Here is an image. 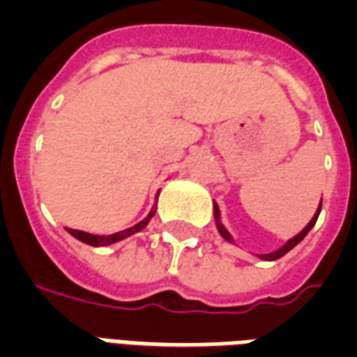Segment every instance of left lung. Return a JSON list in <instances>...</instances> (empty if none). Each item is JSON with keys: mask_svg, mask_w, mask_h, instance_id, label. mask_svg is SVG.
<instances>
[{"mask_svg": "<svg viewBox=\"0 0 357 357\" xmlns=\"http://www.w3.org/2000/svg\"><path fill=\"white\" fill-rule=\"evenodd\" d=\"M320 211H321V201H320V207H318V211H316V214H314V216H312V220H310L309 224H307V227H305V229H303V231L299 233V235H296L294 239L288 241V243H286V245H284L282 248H280V250L271 252V254H264V256H259V258H261V259H267V261H273V259L282 258L284 254H288V252H290L291 248H294V246L299 245V243H301V241L305 239V237H307V233H309L310 229L314 227V224H316V220H318V214H320ZM214 214H216V220H218V216H220L218 205H214ZM218 231H220V235L224 237V239L231 241V237H229V233H227L226 229H224V226H222V224H218Z\"/></svg>", "mask_w": 357, "mask_h": 357, "instance_id": "8db88e82", "label": "left lung"}]
</instances>
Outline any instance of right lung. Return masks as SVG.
Segmentation results:
<instances>
[{
	"label": "right lung",
	"instance_id": "obj_1",
	"mask_svg": "<svg viewBox=\"0 0 357 357\" xmlns=\"http://www.w3.org/2000/svg\"><path fill=\"white\" fill-rule=\"evenodd\" d=\"M154 213H156V211H152V213H150L149 216L143 220V222H139V224H135V226L130 227V229L118 231V233H114V235H107V237H103V235H90V233L79 231V229H67V231L71 233L75 239L82 241V243H86V245H90V246H107V245H112V243H118V241L126 239V237H130V235H133V233L141 231V229H143V227L149 224L150 218L154 216Z\"/></svg>",
	"mask_w": 357,
	"mask_h": 357
}]
</instances>
